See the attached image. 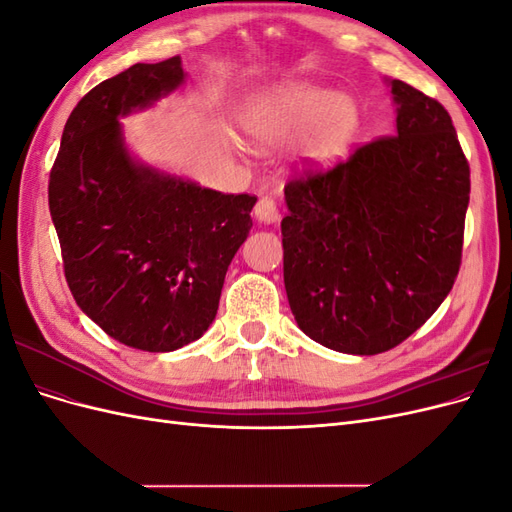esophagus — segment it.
Segmentation results:
<instances>
[{"label": "esophagus", "mask_w": 512, "mask_h": 512, "mask_svg": "<svg viewBox=\"0 0 512 512\" xmlns=\"http://www.w3.org/2000/svg\"><path fill=\"white\" fill-rule=\"evenodd\" d=\"M254 215H256V220L262 222V224H273V222L280 220V211H277L275 200L269 198V196H262L258 200L256 207H254Z\"/></svg>", "instance_id": "1"}]
</instances>
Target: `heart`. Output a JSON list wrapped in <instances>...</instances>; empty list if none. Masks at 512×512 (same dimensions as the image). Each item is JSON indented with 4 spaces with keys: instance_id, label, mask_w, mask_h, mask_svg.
<instances>
[{
    "instance_id": "obj_1",
    "label": "heart",
    "mask_w": 512,
    "mask_h": 512,
    "mask_svg": "<svg viewBox=\"0 0 512 512\" xmlns=\"http://www.w3.org/2000/svg\"><path fill=\"white\" fill-rule=\"evenodd\" d=\"M359 126L350 98L329 87L288 83L260 94L247 108L245 128L262 145H282L309 132L305 158L329 166L344 156Z\"/></svg>"
}]
</instances>
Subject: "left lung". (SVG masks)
I'll return each instance as SVG.
<instances>
[{
	"label": "left lung",
	"instance_id": "1",
	"mask_svg": "<svg viewBox=\"0 0 512 512\" xmlns=\"http://www.w3.org/2000/svg\"><path fill=\"white\" fill-rule=\"evenodd\" d=\"M389 85L395 136L284 188L294 320L314 342L346 354H380L421 329L461 265L470 166L451 115L404 81Z\"/></svg>",
	"mask_w": 512,
	"mask_h": 512
}]
</instances>
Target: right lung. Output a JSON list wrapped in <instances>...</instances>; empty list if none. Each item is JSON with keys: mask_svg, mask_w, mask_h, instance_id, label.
I'll return each mask as SVG.
<instances>
[{"mask_svg": "<svg viewBox=\"0 0 512 512\" xmlns=\"http://www.w3.org/2000/svg\"><path fill=\"white\" fill-rule=\"evenodd\" d=\"M181 57L134 64L74 106L49 179L72 297L119 344L170 352L215 320L256 196L222 194L136 162L119 117L183 85Z\"/></svg>", "mask_w": 512, "mask_h": 512, "instance_id": "1", "label": "right lung"}]
</instances>
